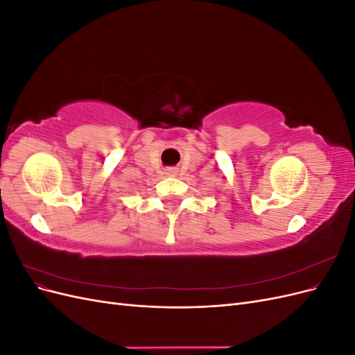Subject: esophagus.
Returning <instances> with one entry per match:
<instances>
[{"label":"esophagus","mask_w":355,"mask_h":355,"mask_svg":"<svg viewBox=\"0 0 355 355\" xmlns=\"http://www.w3.org/2000/svg\"><path fill=\"white\" fill-rule=\"evenodd\" d=\"M176 173H178L176 168H167L166 170V175H168V176H176Z\"/></svg>","instance_id":"esophagus-1"}]
</instances>
